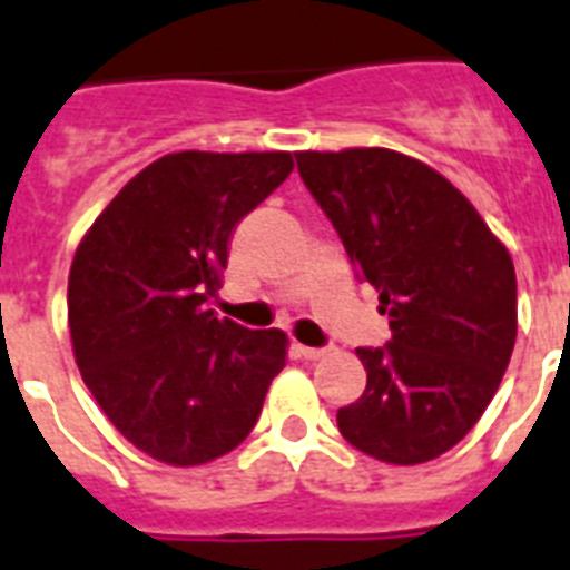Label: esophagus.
<instances>
[{
    "label": "esophagus",
    "mask_w": 570,
    "mask_h": 570,
    "mask_svg": "<svg viewBox=\"0 0 570 570\" xmlns=\"http://www.w3.org/2000/svg\"><path fill=\"white\" fill-rule=\"evenodd\" d=\"M295 351H298V354L304 360H322V357H325V348H309V345H295Z\"/></svg>",
    "instance_id": "obj_1"
}]
</instances>
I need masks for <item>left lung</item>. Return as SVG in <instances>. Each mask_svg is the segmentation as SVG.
<instances>
[{
	"label": "left lung",
	"mask_w": 570,
	"mask_h": 570,
	"mask_svg": "<svg viewBox=\"0 0 570 570\" xmlns=\"http://www.w3.org/2000/svg\"><path fill=\"white\" fill-rule=\"evenodd\" d=\"M295 160L390 316L392 340L357 348L365 392L336 413L340 433L390 465L436 460L478 424L510 365V252L469 198L415 157L372 146Z\"/></svg>",
	"instance_id": "left-lung-1"
}]
</instances>
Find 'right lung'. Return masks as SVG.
I'll return each mask as SVG.
<instances>
[{
	"label": "right lung",
	"mask_w": 570,
	"mask_h": 570,
	"mask_svg": "<svg viewBox=\"0 0 570 570\" xmlns=\"http://www.w3.org/2000/svg\"><path fill=\"white\" fill-rule=\"evenodd\" d=\"M289 151H175L134 175L72 257L69 336L110 424L151 460H219L261 419L284 331L216 318L228 237L293 173Z\"/></svg>",
	"instance_id": "add662e5"
}]
</instances>
